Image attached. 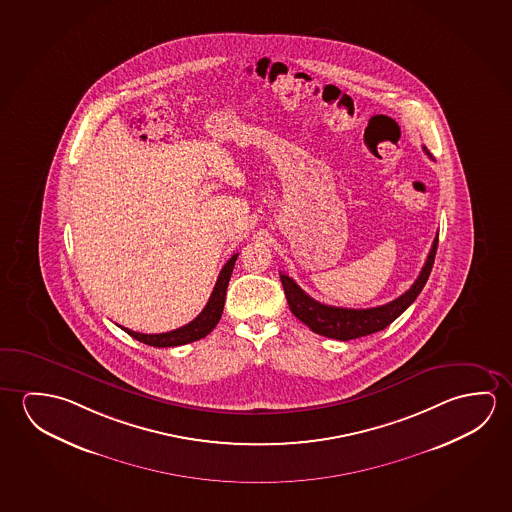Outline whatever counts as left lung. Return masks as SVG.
<instances>
[{
	"instance_id": "obj_1",
	"label": "left lung",
	"mask_w": 512,
	"mask_h": 512,
	"mask_svg": "<svg viewBox=\"0 0 512 512\" xmlns=\"http://www.w3.org/2000/svg\"><path fill=\"white\" fill-rule=\"evenodd\" d=\"M423 151L430 156L427 147H423ZM438 238L439 233L434 238V242H432L429 256H427V261H425L418 279L414 281L413 286L406 293H402L395 301L382 304V306H377V308L366 309L327 306V304L311 299L308 293L304 292L301 286L293 281L292 277H288L281 272L279 276H281V283H283L284 295H286L288 306L292 309L293 315L308 325L313 333L322 334V336L333 338V340H356V338H361V336H368V334L382 331L393 320H397L416 301V297L422 292L423 286H425L427 279H429L432 265H434L436 249H438Z\"/></svg>"
}]
</instances>
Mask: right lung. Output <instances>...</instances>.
<instances>
[{"label":"right lung","mask_w":512,"mask_h":512,"mask_svg":"<svg viewBox=\"0 0 512 512\" xmlns=\"http://www.w3.org/2000/svg\"><path fill=\"white\" fill-rule=\"evenodd\" d=\"M236 258H238V254H233L228 263L222 267L215 288L211 292L210 301L206 302L203 311L192 322H188L187 325L174 329V331H169V333H135L128 327H121L122 331L130 334L131 338L142 341L146 345H151V347H179V345H187V343L208 336L215 329V325L219 324L220 317H222V309H224V302H226V290H228L229 279L233 274Z\"/></svg>","instance_id":"1"}]
</instances>
